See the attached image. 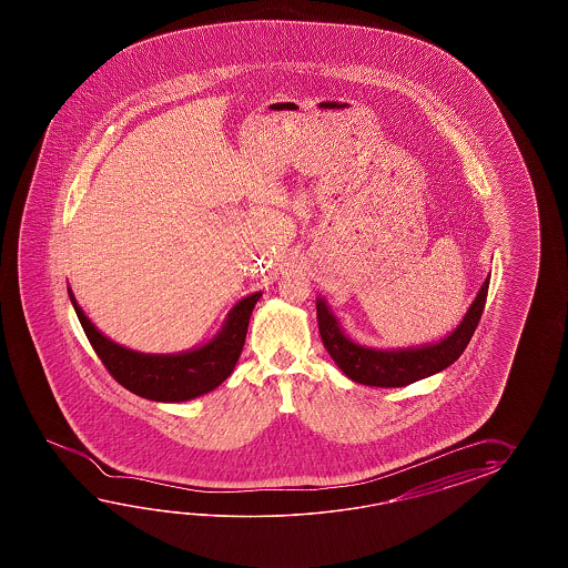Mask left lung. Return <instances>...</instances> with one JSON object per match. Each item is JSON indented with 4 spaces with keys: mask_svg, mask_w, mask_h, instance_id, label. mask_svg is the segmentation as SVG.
Returning a JSON list of instances; mask_svg holds the SVG:
<instances>
[{
    "mask_svg": "<svg viewBox=\"0 0 568 568\" xmlns=\"http://www.w3.org/2000/svg\"><path fill=\"white\" fill-rule=\"evenodd\" d=\"M489 278L483 282L471 308L447 338L436 345H424L420 349L375 351L353 343L338 328L337 318L331 314L325 302L316 301V321L323 345L343 369V374L363 386L402 387L424 379L428 375L447 369L457 362L463 351L467 349L475 328L481 321L483 308L487 301Z\"/></svg>",
    "mask_w": 568,
    "mask_h": 568,
    "instance_id": "obj_1",
    "label": "left lung"
}]
</instances>
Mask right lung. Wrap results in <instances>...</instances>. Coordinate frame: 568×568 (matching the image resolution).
<instances>
[{"label": "right lung", "instance_id": "right-lung-1", "mask_svg": "<svg viewBox=\"0 0 568 568\" xmlns=\"http://www.w3.org/2000/svg\"><path fill=\"white\" fill-rule=\"evenodd\" d=\"M69 296L97 357L118 384L133 392L135 396L154 402H184L203 396L230 377L242 355L250 316L262 292H255L237 302L227 316L223 331L211 343H206L205 347L179 355H145L121 347L103 337L91 325V321L74 301L71 290Z\"/></svg>", "mask_w": 568, "mask_h": 568}]
</instances>
